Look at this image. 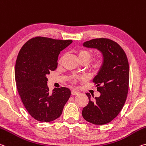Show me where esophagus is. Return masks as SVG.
I'll use <instances>...</instances> for the list:
<instances>
[{
    "label": "esophagus",
    "mask_w": 146,
    "mask_h": 146,
    "mask_svg": "<svg viewBox=\"0 0 146 146\" xmlns=\"http://www.w3.org/2000/svg\"><path fill=\"white\" fill-rule=\"evenodd\" d=\"M71 94H72L73 96H75V95L79 94V92H77V91H76V90H71Z\"/></svg>",
    "instance_id": "34e87169"
}]
</instances>
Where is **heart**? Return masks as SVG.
<instances>
[{"mask_svg":"<svg viewBox=\"0 0 146 146\" xmlns=\"http://www.w3.org/2000/svg\"><path fill=\"white\" fill-rule=\"evenodd\" d=\"M78 56L79 58L80 62H86L87 63L92 58L93 54L89 50L87 49H80L78 50ZM104 63V60L102 57L99 56L93 60L92 63L90 64V67L94 71H98L100 70L103 67ZM85 80V77H77L73 78L72 81L73 82H77L78 80Z\"/></svg>","mask_w":146,"mask_h":146,"instance_id":"obj_1","label":"heart"}]
</instances>
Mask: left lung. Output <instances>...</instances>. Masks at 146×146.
<instances>
[{
  "label": "left lung",
  "mask_w": 146,
  "mask_h": 146,
  "mask_svg": "<svg viewBox=\"0 0 146 146\" xmlns=\"http://www.w3.org/2000/svg\"><path fill=\"white\" fill-rule=\"evenodd\" d=\"M83 45L100 50L104 63L93 79L101 96L92 101L90 94H86L89 103L83 108L82 116L91 123L106 124L119 114L126 101L129 82L128 59L121 46L110 39H93Z\"/></svg>",
  "instance_id": "1"
}]
</instances>
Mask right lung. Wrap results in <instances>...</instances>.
<instances>
[{"instance_id": "obj_1", "label": "right lung", "mask_w": 146, "mask_h": 146, "mask_svg": "<svg viewBox=\"0 0 146 146\" xmlns=\"http://www.w3.org/2000/svg\"><path fill=\"white\" fill-rule=\"evenodd\" d=\"M72 41L38 36L19 50L15 68L16 86L25 108L37 121L57 119L70 98V90L66 87L49 92L47 75L57 68L60 52Z\"/></svg>"}]
</instances>
